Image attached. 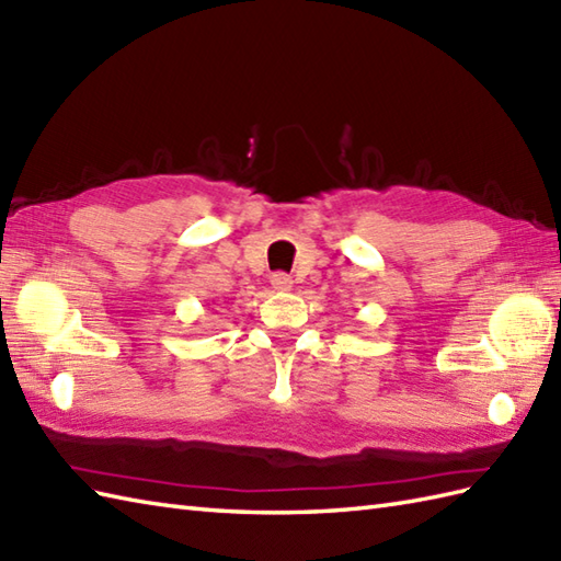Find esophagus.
I'll use <instances>...</instances> for the list:
<instances>
[{"instance_id":"34e87169","label":"esophagus","mask_w":561,"mask_h":561,"mask_svg":"<svg viewBox=\"0 0 561 561\" xmlns=\"http://www.w3.org/2000/svg\"><path fill=\"white\" fill-rule=\"evenodd\" d=\"M270 284L275 291H289L294 286V279L289 275H284V272H275V275L270 277Z\"/></svg>"}]
</instances>
